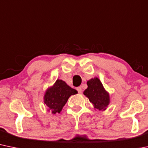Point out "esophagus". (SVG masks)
<instances>
[{"mask_svg":"<svg viewBox=\"0 0 148 148\" xmlns=\"http://www.w3.org/2000/svg\"><path fill=\"white\" fill-rule=\"evenodd\" d=\"M77 91H78V92H79V93H82V88H81V87H77Z\"/></svg>","mask_w":148,"mask_h":148,"instance_id":"1","label":"esophagus"}]
</instances>
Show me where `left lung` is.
<instances>
[{"label":"left lung","instance_id":"left-lung-1","mask_svg":"<svg viewBox=\"0 0 148 148\" xmlns=\"http://www.w3.org/2000/svg\"><path fill=\"white\" fill-rule=\"evenodd\" d=\"M88 88L84 92L94 108L99 110H105L110 103L109 94L105 91L103 84L98 78L92 79L87 82Z\"/></svg>","mask_w":148,"mask_h":148}]
</instances>
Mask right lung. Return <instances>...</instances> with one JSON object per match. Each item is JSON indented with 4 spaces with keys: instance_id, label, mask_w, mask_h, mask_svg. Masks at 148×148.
Returning a JSON list of instances; mask_svg holds the SVG:
<instances>
[{
    "instance_id": "add662e5",
    "label": "right lung",
    "mask_w": 148,
    "mask_h": 148,
    "mask_svg": "<svg viewBox=\"0 0 148 148\" xmlns=\"http://www.w3.org/2000/svg\"><path fill=\"white\" fill-rule=\"evenodd\" d=\"M77 93V90L69 87L63 81L58 79L53 86L50 88L45 92L44 103L51 110L52 113H60L69 97Z\"/></svg>"
}]
</instances>
